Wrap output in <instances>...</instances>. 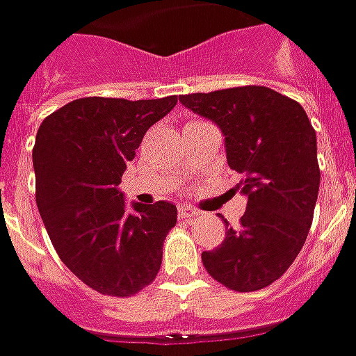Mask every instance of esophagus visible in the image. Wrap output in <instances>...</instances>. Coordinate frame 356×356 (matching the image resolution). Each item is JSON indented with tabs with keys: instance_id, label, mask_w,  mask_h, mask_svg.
Here are the masks:
<instances>
[{
	"instance_id": "1",
	"label": "esophagus",
	"mask_w": 356,
	"mask_h": 356,
	"mask_svg": "<svg viewBox=\"0 0 356 356\" xmlns=\"http://www.w3.org/2000/svg\"><path fill=\"white\" fill-rule=\"evenodd\" d=\"M198 213V210H194V208H190V206H180V208H178L180 220H192V218H196Z\"/></svg>"
}]
</instances>
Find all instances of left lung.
<instances>
[{
	"label": "left lung",
	"mask_w": 356,
	"mask_h": 356,
	"mask_svg": "<svg viewBox=\"0 0 356 356\" xmlns=\"http://www.w3.org/2000/svg\"><path fill=\"white\" fill-rule=\"evenodd\" d=\"M180 103L226 136L227 166L248 198L238 227L202 253L206 271L234 291L271 285L299 255L317 204V136L303 106L267 87L182 95Z\"/></svg>",
	"instance_id": "1"
}]
</instances>
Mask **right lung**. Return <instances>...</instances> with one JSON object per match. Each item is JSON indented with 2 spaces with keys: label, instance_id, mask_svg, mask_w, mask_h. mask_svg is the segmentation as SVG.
<instances>
[{
  "label": "right lung",
  "instance_id": "obj_1",
  "mask_svg": "<svg viewBox=\"0 0 356 356\" xmlns=\"http://www.w3.org/2000/svg\"><path fill=\"white\" fill-rule=\"evenodd\" d=\"M178 97L127 101L87 97L49 115L33 146L35 200L61 261L90 289L129 297L156 277L176 226L170 202L132 204L118 190L146 130Z\"/></svg>",
  "mask_w": 356,
  "mask_h": 356
}]
</instances>
